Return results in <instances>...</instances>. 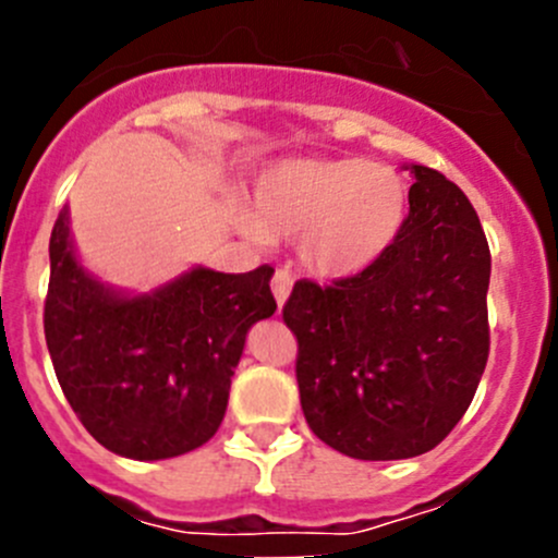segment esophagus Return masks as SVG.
Here are the masks:
<instances>
[{"label":"esophagus","mask_w":558,"mask_h":558,"mask_svg":"<svg viewBox=\"0 0 558 558\" xmlns=\"http://www.w3.org/2000/svg\"><path fill=\"white\" fill-rule=\"evenodd\" d=\"M291 286H294V278H291L286 269H278V272L272 275V294H275V300H278L280 307H283L286 300H289Z\"/></svg>","instance_id":"obj_1"}]
</instances>
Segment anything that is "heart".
I'll list each match as a JSON object with an SVG mask.
<instances>
[{"label": "heart", "instance_id": "1", "mask_svg": "<svg viewBox=\"0 0 558 558\" xmlns=\"http://www.w3.org/2000/svg\"><path fill=\"white\" fill-rule=\"evenodd\" d=\"M410 191L397 170L364 159H289L258 174L251 240L296 238L302 264L320 278H351L402 234Z\"/></svg>", "mask_w": 558, "mask_h": 558}]
</instances>
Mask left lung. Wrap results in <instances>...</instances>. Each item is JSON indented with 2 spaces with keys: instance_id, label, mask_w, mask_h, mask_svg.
<instances>
[{
  "instance_id": "left-lung-1",
  "label": "left lung",
  "mask_w": 558,
  "mask_h": 558,
  "mask_svg": "<svg viewBox=\"0 0 558 558\" xmlns=\"http://www.w3.org/2000/svg\"><path fill=\"white\" fill-rule=\"evenodd\" d=\"M404 170L410 213L386 256L331 286L300 280L283 307L313 435L364 461L440 446L488 359L492 253L475 207L446 174Z\"/></svg>"
}]
</instances>
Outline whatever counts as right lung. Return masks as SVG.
<instances>
[{
  "instance_id": "obj_1",
  "label": "right lung",
  "mask_w": 558,
  "mask_h": 558,
  "mask_svg": "<svg viewBox=\"0 0 558 558\" xmlns=\"http://www.w3.org/2000/svg\"><path fill=\"white\" fill-rule=\"evenodd\" d=\"M272 272L194 267L150 294H126L83 267L64 207L50 232L45 342L88 435L137 461L205 446L227 413L247 329L278 311Z\"/></svg>"
}]
</instances>
